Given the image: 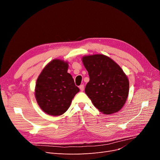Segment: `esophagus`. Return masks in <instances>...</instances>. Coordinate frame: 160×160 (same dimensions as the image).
Listing matches in <instances>:
<instances>
[{
  "instance_id": "1",
  "label": "esophagus",
  "mask_w": 160,
  "mask_h": 160,
  "mask_svg": "<svg viewBox=\"0 0 160 160\" xmlns=\"http://www.w3.org/2000/svg\"><path fill=\"white\" fill-rule=\"evenodd\" d=\"M79 89H80V90H81V91H83L84 90V85H81L79 86Z\"/></svg>"
}]
</instances>
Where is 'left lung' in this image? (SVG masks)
Listing matches in <instances>:
<instances>
[{"label": "left lung", "mask_w": 160, "mask_h": 160, "mask_svg": "<svg viewBox=\"0 0 160 160\" xmlns=\"http://www.w3.org/2000/svg\"><path fill=\"white\" fill-rule=\"evenodd\" d=\"M82 61L89 76L85 89L87 95L101 113L118 112L129 94L127 75L113 60L104 55L84 56Z\"/></svg>", "instance_id": "1"}]
</instances>
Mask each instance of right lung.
I'll return each mask as SVG.
<instances>
[{
    "mask_svg": "<svg viewBox=\"0 0 160 160\" xmlns=\"http://www.w3.org/2000/svg\"><path fill=\"white\" fill-rule=\"evenodd\" d=\"M68 62L54 59L38 77L35 98L40 108L48 115L59 116L69 109L72 99L79 91L71 74Z\"/></svg>",
    "mask_w": 160,
    "mask_h": 160,
    "instance_id": "right-lung-1",
    "label": "right lung"
}]
</instances>
